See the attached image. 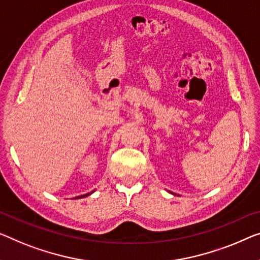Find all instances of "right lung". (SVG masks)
I'll use <instances>...</instances> for the list:
<instances>
[{
    "label": "right lung",
    "mask_w": 260,
    "mask_h": 260,
    "mask_svg": "<svg viewBox=\"0 0 260 260\" xmlns=\"http://www.w3.org/2000/svg\"><path fill=\"white\" fill-rule=\"evenodd\" d=\"M91 192H88V193H86V195H81V196H78V197H76V199H83V197H86V196H88L90 195Z\"/></svg>",
    "instance_id": "obj_1"
}]
</instances>
